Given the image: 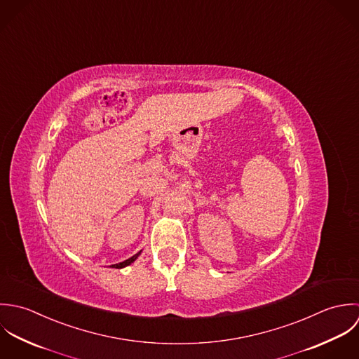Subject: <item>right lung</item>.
<instances>
[{"label":"right lung","mask_w":359,"mask_h":359,"mask_svg":"<svg viewBox=\"0 0 359 359\" xmlns=\"http://www.w3.org/2000/svg\"><path fill=\"white\" fill-rule=\"evenodd\" d=\"M142 254V251H139L137 254H135L132 258H129V259H126V261H123V262H119V264H115V265H111V268H115V269H122V268H126V266H129L130 264H133L137 258H139V255Z\"/></svg>","instance_id":"add662e5"}]
</instances>
